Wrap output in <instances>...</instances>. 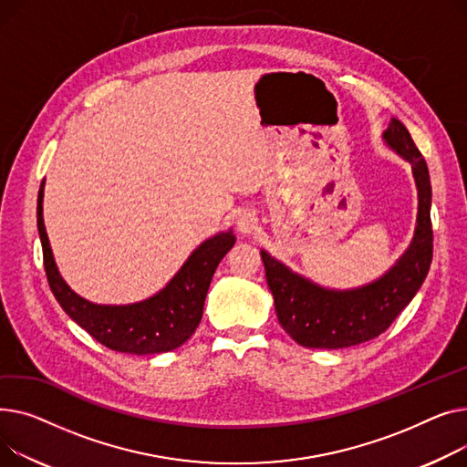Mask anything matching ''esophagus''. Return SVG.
Returning a JSON list of instances; mask_svg holds the SVG:
<instances>
[{"instance_id": "34e87169", "label": "esophagus", "mask_w": 467, "mask_h": 467, "mask_svg": "<svg viewBox=\"0 0 467 467\" xmlns=\"http://www.w3.org/2000/svg\"><path fill=\"white\" fill-rule=\"evenodd\" d=\"M256 224H258V218L251 209H244L237 218V228L243 234H251L256 228Z\"/></svg>"}]
</instances>
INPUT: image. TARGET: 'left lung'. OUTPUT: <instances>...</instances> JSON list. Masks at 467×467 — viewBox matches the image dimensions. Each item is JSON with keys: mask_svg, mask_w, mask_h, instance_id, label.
<instances>
[{"mask_svg": "<svg viewBox=\"0 0 467 467\" xmlns=\"http://www.w3.org/2000/svg\"><path fill=\"white\" fill-rule=\"evenodd\" d=\"M385 140L400 156L410 161L419 188V216L413 243L385 277L348 292L324 290L296 275L265 251L260 253L267 286L275 297L277 318L297 345L345 348L380 336L409 306L428 275L433 253L428 166L400 120L392 119Z\"/></svg>", "mask_w": 467, "mask_h": 467, "instance_id": "1", "label": "left lung"}]
</instances>
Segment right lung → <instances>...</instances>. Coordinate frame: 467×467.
Returning <instances> with one entry per match:
<instances>
[{
    "label": "right lung",
    "instance_id": "right-lung-1",
    "mask_svg": "<svg viewBox=\"0 0 467 467\" xmlns=\"http://www.w3.org/2000/svg\"><path fill=\"white\" fill-rule=\"evenodd\" d=\"M37 228L48 286L62 309L101 345L130 354H158L192 337L203 315L205 296L216 265L232 249V232L200 244L171 283L156 296L133 306H96L77 296L60 277L43 224V182L37 196Z\"/></svg>",
    "mask_w": 467,
    "mask_h": 467
}]
</instances>
